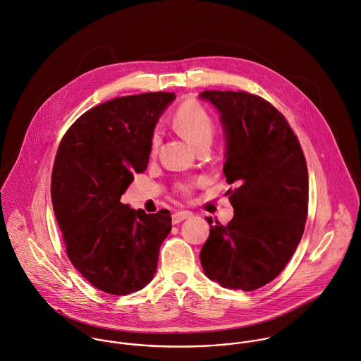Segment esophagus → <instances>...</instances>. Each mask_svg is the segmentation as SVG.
I'll use <instances>...</instances> for the list:
<instances>
[{
    "mask_svg": "<svg viewBox=\"0 0 361 361\" xmlns=\"http://www.w3.org/2000/svg\"><path fill=\"white\" fill-rule=\"evenodd\" d=\"M191 216H192V212H190V211H178V212H174V214H173V223L177 224V223H180V221H183V220H185V219H188V217Z\"/></svg>",
    "mask_w": 361,
    "mask_h": 361,
    "instance_id": "1",
    "label": "esophagus"
}]
</instances>
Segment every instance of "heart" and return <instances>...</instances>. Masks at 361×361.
I'll list each match as a JSON object with an SVG mask.
<instances>
[{"label":"heart","instance_id":"1","mask_svg":"<svg viewBox=\"0 0 361 361\" xmlns=\"http://www.w3.org/2000/svg\"><path fill=\"white\" fill-rule=\"evenodd\" d=\"M176 130L183 134L192 146L198 150L205 146H211L216 126L211 114L198 103L194 100H188L183 103L173 118ZM160 142V133L157 130L153 131L152 140H150V146L152 150H156ZM181 191L187 192L191 188V184H181L178 187Z\"/></svg>","mask_w":361,"mask_h":361}]
</instances>
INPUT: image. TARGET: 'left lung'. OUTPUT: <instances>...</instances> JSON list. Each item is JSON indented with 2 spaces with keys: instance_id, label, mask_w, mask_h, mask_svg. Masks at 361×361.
<instances>
[{
  "instance_id": "1",
  "label": "left lung",
  "mask_w": 361,
  "mask_h": 361,
  "mask_svg": "<svg viewBox=\"0 0 361 361\" xmlns=\"http://www.w3.org/2000/svg\"><path fill=\"white\" fill-rule=\"evenodd\" d=\"M220 114L224 177L234 216L212 224L200 258L220 286L251 291L274 281L294 254L307 219L308 171L286 118L267 100L233 90H204Z\"/></svg>"
}]
</instances>
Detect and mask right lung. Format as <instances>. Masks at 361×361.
<instances>
[{"label":"right lung","instance_id":"1","mask_svg":"<svg viewBox=\"0 0 361 361\" xmlns=\"http://www.w3.org/2000/svg\"><path fill=\"white\" fill-rule=\"evenodd\" d=\"M174 99L154 92L104 102L73 123L57 150L51 200L68 258L109 294H130L153 279L171 230L167 209L146 214L120 200L146 169L154 127Z\"/></svg>","mask_w":361,"mask_h":361}]
</instances>
